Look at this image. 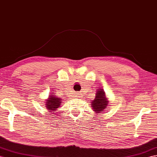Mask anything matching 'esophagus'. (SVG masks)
Listing matches in <instances>:
<instances>
[{
    "label": "esophagus",
    "instance_id": "esophagus-1",
    "mask_svg": "<svg viewBox=\"0 0 157 157\" xmlns=\"http://www.w3.org/2000/svg\"><path fill=\"white\" fill-rule=\"evenodd\" d=\"M78 97H79V98H81V96H80V95H78Z\"/></svg>",
    "mask_w": 157,
    "mask_h": 157
}]
</instances>
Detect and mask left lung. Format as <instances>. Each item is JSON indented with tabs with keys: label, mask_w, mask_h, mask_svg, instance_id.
<instances>
[{
	"label": "left lung",
	"mask_w": 157,
	"mask_h": 157,
	"mask_svg": "<svg viewBox=\"0 0 157 157\" xmlns=\"http://www.w3.org/2000/svg\"><path fill=\"white\" fill-rule=\"evenodd\" d=\"M95 98L94 100H92L91 105L94 111L96 113H102V111L105 109L106 107L108 105L109 101L106 98L105 91L103 89H98L96 91Z\"/></svg>",
	"instance_id": "left-lung-1"
}]
</instances>
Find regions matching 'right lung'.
Segmentation results:
<instances>
[{"label":"right lung","mask_w":157,"mask_h":157,"mask_svg":"<svg viewBox=\"0 0 157 157\" xmlns=\"http://www.w3.org/2000/svg\"><path fill=\"white\" fill-rule=\"evenodd\" d=\"M62 103V99L58 98L54 94H51L48 99L46 101V107L48 110L54 111L57 110L58 108Z\"/></svg>","instance_id":"obj_1"}]
</instances>
